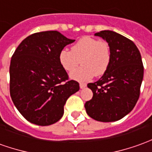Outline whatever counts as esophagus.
<instances>
[{"instance_id": "esophagus-1", "label": "esophagus", "mask_w": 152, "mask_h": 152, "mask_svg": "<svg viewBox=\"0 0 152 152\" xmlns=\"http://www.w3.org/2000/svg\"><path fill=\"white\" fill-rule=\"evenodd\" d=\"M86 86V85L85 84V83H80V89H84Z\"/></svg>"}]
</instances>
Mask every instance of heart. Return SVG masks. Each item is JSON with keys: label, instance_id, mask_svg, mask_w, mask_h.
Here are the masks:
<instances>
[{"label": "heart", "instance_id": "b5f03b06", "mask_svg": "<svg viewBox=\"0 0 152 152\" xmlns=\"http://www.w3.org/2000/svg\"><path fill=\"white\" fill-rule=\"evenodd\" d=\"M111 48L105 41L84 37L72 47V50L63 49L59 54L60 63L66 71L72 72L80 62L83 65L71 73L72 79L85 81L94 76L106 73L111 63Z\"/></svg>", "mask_w": 152, "mask_h": 152}]
</instances>
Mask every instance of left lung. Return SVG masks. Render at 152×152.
Wrapping results in <instances>:
<instances>
[{
  "label": "left lung",
  "instance_id": "left-lung-1",
  "mask_svg": "<svg viewBox=\"0 0 152 152\" xmlns=\"http://www.w3.org/2000/svg\"><path fill=\"white\" fill-rule=\"evenodd\" d=\"M111 48V63L106 73L89 83L93 97L86 102L87 115L98 121H119L129 114L140 96L144 67L141 56L134 42L112 31L95 34Z\"/></svg>",
  "mask_w": 152,
  "mask_h": 152
}]
</instances>
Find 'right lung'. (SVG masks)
I'll list each match as a JSON object with an SVG mask.
<instances>
[{"label":"right lung","mask_w":152,"mask_h":152,"mask_svg":"<svg viewBox=\"0 0 152 152\" xmlns=\"http://www.w3.org/2000/svg\"><path fill=\"white\" fill-rule=\"evenodd\" d=\"M57 31L32 34L21 41L10 65V94L31 123L49 126L62 117L66 100L80 89L59 61L64 47L74 42Z\"/></svg>","instance_id":"right-lung-1"}]
</instances>
